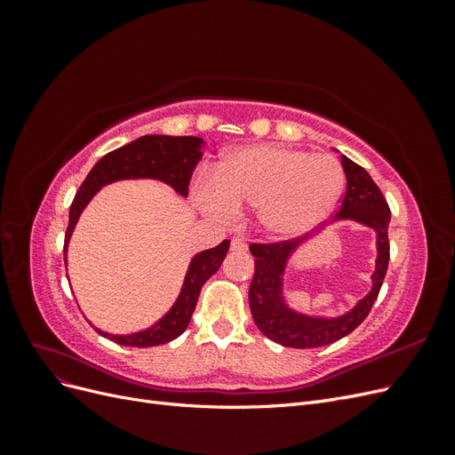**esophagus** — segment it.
I'll return each mask as SVG.
<instances>
[{
  "mask_svg": "<svg viewBox=\"0 0 455 455\" xmlns=\"http://www.w3.org/2000/svg\"><path fill=\"white\" fill-rule=\"evenodd\" d=\"M229 249L233 252H246V249H249V244H246V241L243 237H233L231 243H229Z\"/></svg>",
  "mask_w": 455,
  "mask_h": 455,
  "instance_id": "34e87169",
  "label": "esophagus"
}]
</instances>
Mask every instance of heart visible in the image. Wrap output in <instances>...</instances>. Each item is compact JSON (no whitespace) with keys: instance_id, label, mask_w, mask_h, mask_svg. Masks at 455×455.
I'll use <instances>...</instances> for the list:
<instances>
[{"instance_id":"heart-1","label":"heart","mask_w":455,"mask_h":455,"mask_svg":"<svg viewBox=\"0 0 455 455\" xmlns=\"http://www.w3.org/2000/svg\"><path fill=\"white\" fill-rule=\"evenodd\" d=\"M343 182L339 163L330 156L281 144H246L228 151L214 178L196 180L191 199L218 220L256 209L266 233L292 239L324 222L339 201Z\"/></svg>"}]
</instances>
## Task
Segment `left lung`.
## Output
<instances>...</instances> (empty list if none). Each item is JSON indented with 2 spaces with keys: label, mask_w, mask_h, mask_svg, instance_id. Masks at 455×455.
I'll use <instances>...</instances> for the list:
<instances>
[{
  "label": "left lung",
  "mask_w": 455,
  "mask_h": 455,
  "mask_svg": "<svg viewBox=\"0 0 455 455\" xmlns=\"http://www.w3.org/2000/svg\"><path fill=\"white\" fill-rule=\"evenodd\" d=\"M334 151L339 154L338 149ZM339 157L347 178V189L339 212L330 226L338 222H356L376 233V266L370 277L371 288L364 298L341 315L330 316L304 313L288 304L284 294V275L292 256L313 237L273 244H251V252L254 256V277L249 288V304L254 323L261 334L284 347H323L351 334L368 316L379 294L385 273H387V229L391 222L389 204L363 167L346 156L339 154Z\"/></svg>",
  "instance_id": "1"
}]
</instances>
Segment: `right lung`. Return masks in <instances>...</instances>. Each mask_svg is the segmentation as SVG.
Returning a JSON list of instances; mask_svg holds the SVG:
<instances>
[{
	"instance_id": "obj_1",
	"label": "right lung",
	"mask_w": 455,
	"mask_h": 455,
	"mask_svg": "<svg viewBox=\"0 0 455 455\" xmlns=\"http://www.w3.org/2000/svg\"><path fill=\"white\" fill-rule=\"evenodd\" d=\"M203 148L204 140L199 136L146 134L106 154L91 169L70 206V224H68L64 237V264L68 266V244H70L81 212L104 186L119 180H142L144 178V180L167 184L180 197H188L189 178L203 157ZM228 251L229 241L226 239L214 249L201 251L189 259L180 294L157 323L131 334H112L96 326L92 328L100 336L129 347H154L176 339L189 324L203 284L222 266Z\"/></svg>"
}]
</instances>
